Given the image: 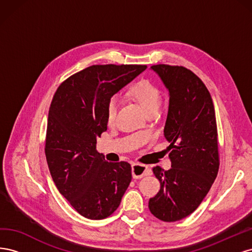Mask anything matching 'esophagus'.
Instances as JSON below:
<instances>
[{
    "label": "esophagus",
    "instance_id": "obj_1",
    "mask_svg": "<svg viewBox=\"0 0 252 252\" xmlns=\"http://www.w3.org/2000/svg\"><path fill=\"white\" fill-rule=\"evenodd\" d=\"M149 174H151V170L146 165L139 164V163L132 164V177L134 179H141L145 177V175H149Z\"/></svg>",
    "mask_w": 252,
    "mask_h": 252
}]
</instances>
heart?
<instances>
[{
  "mask_svg": "<svg viewBox=\"0 0 252 252\" xmlns=\"http://www.w3.org/2000/svg\"><path fill=\"white\" fill-rule=\"evenodd\" d=\"M128 95L136 103H139L147 113L158 110L162 103L161 89L148 80H142L135 83L133 86L129 88ZM119 105L120 103L117 96H111L109 98L106 106V119L109 125H112L116 122Z\"/></svg>",
  "mask_w": 252,
  "mask_h": 252,
  "instance_id": "b5f03b06",
  "label": "heart"
}]
</instances>
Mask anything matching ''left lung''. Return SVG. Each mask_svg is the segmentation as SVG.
<instances>
[{
  "mask_svg": "<svg viewBox=\"0 0 252 252\" xmlns=\"http://www.w3.org/2000/svg\"><path fill=\"white\" fill-rule=\"evenodd\" d=\"M169 91L164 135L170 143L171 168L154 167L161 188L148 203L164 222H175L199 207L215 182L220 156L215 106L207 87L183 66H151Z\"/></svg>",
  "mask_w": 252,
  "mask_h": 252,
  "instance_id": "8db88e82",
  "label": "left lung"
}]
</instances>
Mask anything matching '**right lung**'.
Listing matches in <instances>:
<instances>
[{
    "mask_svg": "<svg viewBox=\"0 0 252 252\" xmlns=\"http://www.w3.org/2000/svg\"><path fill=\"white\" fill-rule=\"evenodd\" d=\"M146 65H93L65 80L49 108L45 156L60 193L81 216L108 218L131 182L127 162H107L95 149L107 130L109 98Z\"/></svg>",
    "mask_w": 252,
    "mask_h": 252,
    "instance_id": "obj_1",
    "label": "right lung"
}]
</instances>
